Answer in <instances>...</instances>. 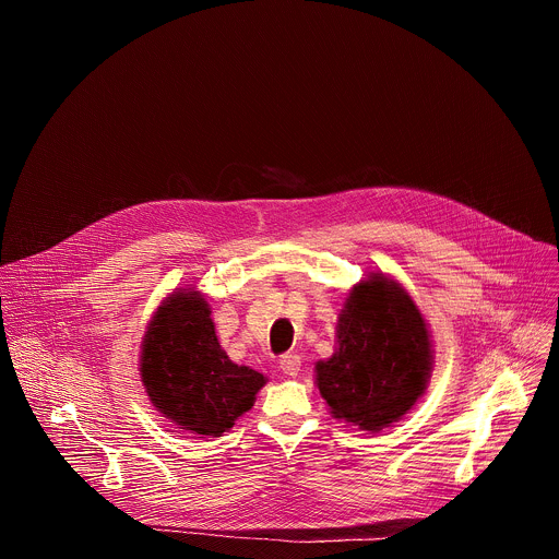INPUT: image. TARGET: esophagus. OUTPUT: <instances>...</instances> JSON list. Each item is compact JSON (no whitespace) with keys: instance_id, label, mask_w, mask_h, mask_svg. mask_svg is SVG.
<instances>
[{"instance_id":"34e87169","label":"esophagus","mask_w":559,"mask_h":559,"mask_svg":"<svg viewBox=\"0 0 559 559\" xmlns=\"http://www.w3.org/2000/svg\"><path fill=\"white\" fill-rule=\"evenodd\" d=\"M278 365H281V369H283V373H287V376H296L298 371H300V356L298 354H283L281 356V360H278Z\"/></svg>"}]
</instances>
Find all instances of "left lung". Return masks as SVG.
I'll list each match as a JSON object with an SVG mask.
<instances>
[{
    "label": "left lung",
    "instance_id": "left-lung-1",
    "mask_svg": "<svg viewBox=\"0 0 559 559\" xmlns=\"http://www.w3.org/2000/svg\"><path fill=\"white\" fill-rule=\"evenodd\" d=\"M338 349L316 365L336 418L365 431L401 420L427 389L431 343L409 294L382 274L356 285L338 318Z\"/></svg>",
    "mask_w": 559,
    "mask_h": 559
}]
</instances>
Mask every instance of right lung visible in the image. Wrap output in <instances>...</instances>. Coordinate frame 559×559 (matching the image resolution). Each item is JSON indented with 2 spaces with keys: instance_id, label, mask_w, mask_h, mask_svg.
I'll use <instances>...</instances> for the list:
<instances>
[{
  "instance_id": "1",
  "label": "right lung",
  "mask_w": 559,
  "mask_h": 559,
  "mask_svg": "<svg viewBox=\"0 0 559 559\" xmlns=\"http://www.w3.org/2000/svg\"><path fill=\"white\" fill-rule=\"evenodd\" d=\"M141 378L152 405L186 431L221 436L254 405L265 376L227 358L199 292L173 294L147 328Z\"/></svg>"
}]
</instances>
